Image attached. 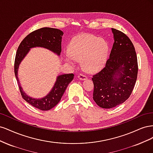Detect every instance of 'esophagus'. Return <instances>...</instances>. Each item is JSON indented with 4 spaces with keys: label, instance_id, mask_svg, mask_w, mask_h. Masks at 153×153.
Returning <instances> with one entry per match:
<instances>
[{
    "label": "esophagus",
    "instance_id": "obj_1",
    "mask_svg": "<svg viewBox=\"0 0 153 153\" xmlns=\"http://www.w3.org/2000/svg\"><path fill=\"white\" fill-rule=\"evenodd\" d=\"M78 77L81 80H86L87 78V76L85 75H83V74H79V75H78Z\"/></svg>",
    "mask_w": 153,
    "mask_h": 153
}]
</instances>
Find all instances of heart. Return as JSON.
<instances>
[{"label": "heart", "instance_id": "obj_1", "mask_svg": "<svg viewBox=\"0 0 153 153\" xmlns=\"http://www.w3.org/2000/svg\"><path fill=\"white\" fill-rule=\"evenodd\" d=\"M69 56L65 57L67 63L75 66L76 61H82L84 70L95 73L102 68L108 56V45L106 41L92 34L76 36L69 45Z\"/></svg>", "mask_w": 153, "mask_h": 153}]
</instances>
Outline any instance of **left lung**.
Here are the masks:
<instances>
[{
	"label": "left lung",
	"instance_id": "1",
	"mask_svg": "<svg viewBox=\"0 0 153 153\" xmlns=\"http://www.w3.org/2000/svg\"><path fill=\"white\" fill-rule=\"evenodd\" d=\"M114 43L105 66L93 75V100L101 108H111L130 96L138 74L135 47L123 32L112 29Z\"/></svg>",
	"mask_w": 153,
	"mask_h": 153
}]
</instances>
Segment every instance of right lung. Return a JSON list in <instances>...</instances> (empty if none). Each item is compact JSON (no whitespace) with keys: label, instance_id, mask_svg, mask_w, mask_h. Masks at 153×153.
Segmentation results:
<instances>
[{"label":"right lung","instance_id":"1","mask_svg":"<svg viewBox=\"0 0 153 153\" xmlns=\"http://www.w3.org/2000/svg\"><path fill=\"white\" fill-rule=\"evenodd\" d=\"M62 35L63 32L61 30L50 27H44L36 30L23 39L17 50L14 68L21 95L27 103L41 110H49L58 104L68 84L73 80L74 75L73 73H69L58 76L52 89L49 93L43 98L36 99L27 95L23 91L18 78V68L30 49L34 47L47 48L59 56L61 52Z\"/></svg>","mask_w":153,"mask_h":153}]
</instances>
